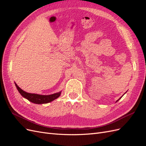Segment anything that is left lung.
Instances as JSON below:
<instances>
[{"label": "left lung", "mask_w": 146, "mask_h": 146, "mask_svg": "<svg viewBox=\"0 0 146 146\" xmlns=\"http://www.w3.org/2000/svg\"><path fill=\"white\" fill-rule=\"evenodd\" d=\"M121 98H122V97H121ZM121 98H119V99H118V100H117V101H116V102H117V101H118V100H119V99H121Z\"/></svg>", "instance_id": "obj_1"}]
</instances>
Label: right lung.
<instances>
[{
    "label": "right lung",
    "mask_w": 146,
    "mask_h": 146,
    "mask_svg": "<svg viewBox=\"0 0 146 146\" xmlns=\"http://www.w3.org/2000/svg\"><path fill=\"white\" fill-rule=\"evenodd\" d=\"M15 85L17 88V90L19 92V93L23 96L24 98L28 99L31 102L36 104H47L54 100L58 98L61 94V92H57V93L53 94L51 95H39L36 94H32L28 93V92L21 90V88L17 86L15 83Z\"/></svg>",
    "instance_id": "obj_1"
}]
</instances>
